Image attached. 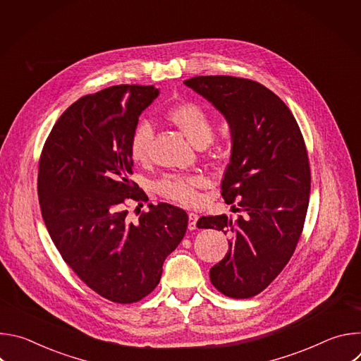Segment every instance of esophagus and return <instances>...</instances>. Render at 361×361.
<instances>
[{"label":"esophagus","mask_w":361,"mask_h":361,"mask_svg":"<svg viewBox=\"0 0 361 361\" xmlns=\"http://www.w3.org/2000/svg\"><path fill=\"white\" fill-rule=\"evenodd\" d=\"M197 220H198V216L195 213H188V228L190 230L197 228Z\"/></svg>","instance_id":"esophagus-1"}]
</instances>
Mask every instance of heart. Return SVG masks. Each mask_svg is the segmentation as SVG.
Masks as SVG:
<instances>
[{
	"mask_svg": "<svg viewBox=\"0 0 361 361\" xmlns=\"http://www.w3.org/2000/svg\"><path fill=\"white\" fill-rule=\"evenodd\" d=\"M169 121L176 126L194 145L207 144L213 134L214 118L212 111L195 101H185L174 106L167 113ZM154 137V128L147 120H141L133 130L130 138V156L134 161L144 163L148 159L149 144ZM205 185L200 176L167 174L159 180L157 191L181 205H192L198 200V188Z\"/></svg>",
	"mask_w": 361,
	"mask_h": 361,
	"instance_id": "1",
	"label": "heart"
}]
</instances>
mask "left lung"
<instances>
[{
  "mask_svg": "<svg viewBox=\"0 0 361 361\" xmlns=\"http://www.w3.org/2000/svg\"><path fill=\"white\" fill-rule=\"evenodd\" d=\"M184 84L224 116L231 134L221 194L227 204L238 200L234 212L241 216L234 221L226 214L197 221L198 228L231 237L210 280L227 297L250 298L281 273L301 235L310 197L304 138L288 107L260 82L201 75Z\"/></svg>",
  "mask_w": 361,
  "mask_h": 361,
  "instance_id": "1",
  "label": "left lung"
}]
</instances>
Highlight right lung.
I'll return each mask as SVG.
<instances>
[{
	"label": "right lung",
	"instance_id": "obj_1",
	"mask_svg": "<svg viewBox=\"0 0 361 361\" xmlns=\"http://www.w3.org/2000/svg\"><path fill=\"white\" fill-rule=\"evenodd\" d=\"M159 94L154 85L123 84L81 97L51 130L38 164L51 240L91 290L120 304L157 287L188 224L187 213L167 202L148 204L135 224L127 217V201L148 200L130 180V138Z\"/></svg>",
	"mask_w": 361,
	"mask_h": 361
}]
</instances>
